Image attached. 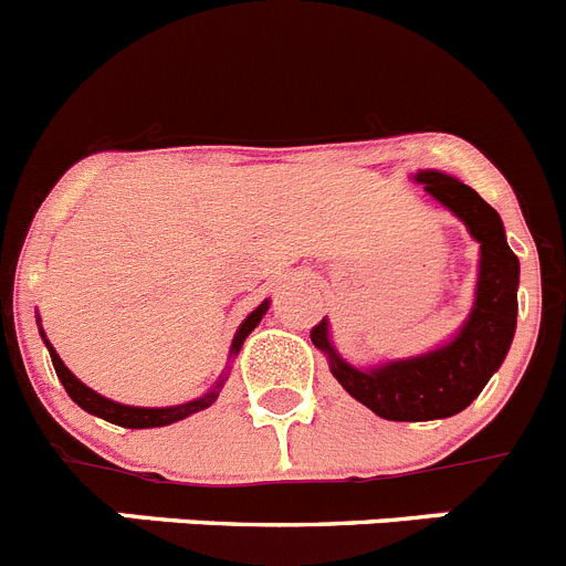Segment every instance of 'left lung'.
Wrapping results in <instances>:
<instances>
[{
    "mask_svg": "<svg viewBox=\"0 0 566 566\" xmlns=\"http://www.w3.org/2000/svg\"><path fill=\"white\" fill-rule=\"evenodd\" d=\"M413 181L421 184L443 209L452 211L467 226L469 237L480 242L474 304L461 329L424 355L385 360L368 368L343 360L332 343L329 318L310 332L343 390L388 421L450 419L467 410L491 374L503 366L516 332L520 259L509 248L497 211L472 187L441 170H419Z\"/></svg>",
    "mask_w": 566,
    "mask_h": 566,
    "instance_id": "left-lung-1",
    "label": "left lung"
}]
</instances>
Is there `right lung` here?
Segmentation results:
<instances>
[{
	"label": "right lung",
	"instance_id": "right-lung-1",
	"mask_svg": "<svg viewBox=\"0 0 566 566\" xmlns=\"http://www.w3.org/2000/svg\"><path fill=\"white\" fill-rule=\"evenodd\" d=\"M268 310H271V301L265 298L256 310H253L251 315H248L245 321H242L240 329H237V335H234V340H231L229 363L234 360L237 355H240V348H242V343H245V337L251 335L253 329H256L259 321L265 318ZM39 332H41V340H44V346L50 348V357H52V366H55L57 379H61V385L66 388V394L72 396V402L81 405L86 413L97 416V419L111 421V424L128 427V430H150V427H167V424H176V421L187 419V416L200 413V410H206L211 402H214V399H218L220 388H223L226 379H229V366H226V371L220 374V379L214 382V388L206 390L203 396H198V399H192V402L170 405V408H136V405H123V402H114V399H105L103 394H97V390H92L88 385H83L81 379L75 377V374L69 371L66 363L57 357V352L52 348V343L46 340L44 329H41V318H39Z\"/></svg>",
	"mask_w": 566,
	"mask_h": 566
}]
</instances>
